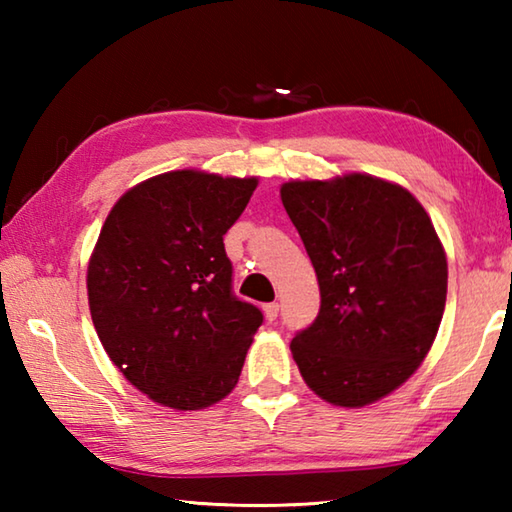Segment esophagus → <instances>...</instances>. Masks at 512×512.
Returning <instances> with one entry per match:
<instances>
[{
  "mask_svg": "<svg viewBox=\"0 0 512 512\" xmlns=\"http://www.w3.org/2000/svg\"><path fill=\"white\" fill-rule=\"evenodd\" d=\"M264 314L273 323V320L277 318V314H280V305H277V302H268V305H264Z\"/></svg>",
  "mask_w": 512,
  "mask_h": 512,
  "instance_id": "1",
  "label": "esophagus"
}]
</instances>
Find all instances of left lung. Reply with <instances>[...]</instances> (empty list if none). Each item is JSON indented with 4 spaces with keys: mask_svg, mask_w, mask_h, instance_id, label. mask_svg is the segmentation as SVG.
<instances>
[{
    "mask_svg": "<svg viewBox=\"0 0 512 512\" xmlns=\"http://www.w3.org/2000/svg\"><path fill=\"white\" fill-rule=\"evenodd\" d=\"M282 205L314 264L320 311L291 354L320 400L359 409L427 357L447 300V257L418 198L368 173L289 180Z\"/></svg>",
    "mask_w": 512,
    "mask_h": 512,
    "instance_id": "left-lung-1",
    "label": "left lung"
}]
</instances>
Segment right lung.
<instances>
[{"label":"right lung","mask_w":512,"mask_h":512,"mask_svg":"<svg viewBox=\"0 0 512 512\" xmlns=\"http://www.w3.org/2000/svg\"><path fill=\"white\" fill-rule=\"evenodd\" d=\"M255 187V176L160 173L112 205L92 250L88 302L103 350L169 409H205L230 395L264 320L232 293L223 246Z\"/></svg>","instance_id":"1"}]
</instances>
